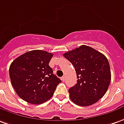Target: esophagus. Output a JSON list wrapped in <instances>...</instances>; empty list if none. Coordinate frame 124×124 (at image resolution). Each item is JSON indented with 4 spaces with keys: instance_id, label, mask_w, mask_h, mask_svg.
I'll return each instance as SVG.
<instances>
[{
    "instance_id": "obj_1",
    "label": "esophagus",
    "mask_w": 124,
    "mask_h": 124,
    "mask_svg": "<svg viewBox=\"0 0 124 124\" xmlns=\"http://www.w3.org/2000/svg\"><path fill=\"white\" fill-rule=\"evenodd\" d=\"M65 76H63L62 78H61V80L63 82V81H65Z\"/></svg>"
}]
</instances>
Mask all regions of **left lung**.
Here are the masks:
<instances>
[{
	"label": "left lung",
	"instance_id": "8db88e82",
	"mask_svg": "<svg viewBox=\"0 0 124 124\" xmlns=\"http://www.w3.org/2000/svg\"><path fill=\"white\" fill-rule=\"evenodd\" d=\"M63 56L72 63L77 74V84L69 89L72 102L82 107L96 103L105 95L111 82L106 57L86 45L68 51Z\"/></svg>",
	"mask_w": 124,
	"mask_h": 124
}]
</instances>
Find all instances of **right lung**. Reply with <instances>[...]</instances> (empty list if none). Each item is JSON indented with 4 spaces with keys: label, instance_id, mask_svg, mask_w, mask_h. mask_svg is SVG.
<instances>
[{
    "label": "right lung",
    "instance_id": "add662e5",
    "mask_svg": "<svg viewBox=\"0 0 124 124\" xmlns=\"http://www.w3.org/2000/svg\"><path fill=\"white\" fill-rule=\"evenodd\" d=\"M53 54L34 50L21 54L12 62L9 76L12 86L21 99L38 105L53 96L61 80L53 73L49 62Z\"/></svg>",
    "mask_w": 124,
    "mask_h": 124
}]
</instances>
